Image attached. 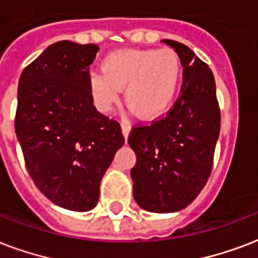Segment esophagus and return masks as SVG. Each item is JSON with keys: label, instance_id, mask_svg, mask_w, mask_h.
Returning a JSON list of instances; mask_svg holds the SVG:
<instances>
[{"label": "esophagus", "instance_id": "esophagus-1", "mask_svg": "<svg viewBox=\"0 0 258 258\" xmlns=\"http://www.w3.org/2000/svg\"><path fill=\"white\" fill-rule=\"evenodd\" d=\"M130 131H131V125H130L128 121H123V123H121V134H123V137H124L125 141H127V138H128Z\"/></svg>", "mask_w": 258, "mask_h": 258}]
</instances>
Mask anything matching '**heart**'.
Here are the masks:
<instances>
[{
	"mask_svg": "<svg viewBox=\"0 0 258 258\" xmlns=\"http://www.w3.org/2000/svg\"><path fill=\"white\" fill-rule=\"evenodd\" d=\"M103 73L89 74L94 105L109 112L124 89V101L139 119L164 116L176 100L181 81V62L173 50H117L101 63Z\"/></svg>",
	"mask_w": 258,
	"mask_h": 258,
	"instance_id": "heart-1",
	"label": "heart"
}]
</instances>
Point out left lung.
Segmentation results:
<instances>
[{"mask_svg": "<svg viewBox=\"0 0 258 258\" xmlns=\"http://www.w3.org/2000/svg\"><path fill=\"white\" fill-rule=\"evenodd\" d=\"M182 66V86L168 115L135 127L128 145L137 155L131 169L134 199L149 212H176L194 202L211 174L221 131L214 74L182 43L164 39Z\"/></svg>", "mask_w": 258, "mask_h": 258, "instance_id": "obj_1", "label": "left lung"}]
</instances>
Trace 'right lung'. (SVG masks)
<instances>
[{
  "mask_svg": "<svg viewBox=\"0 0 258 258\" xmlns=\"http://www.w3.org/2000/svg\"><path fill=\"white\" fill-rule=\"evenodd\" d=\"M98 47L62 40L21 73L15 128L31 178L59 207H96L100 184L124 143L119 123L94 108L89 66Z\"/></svg>",
  "mask_w": 258,
  "mask_h": 258,
  "instance_id": "add662e5",
  "label": "right lung"
}]
</instances>
